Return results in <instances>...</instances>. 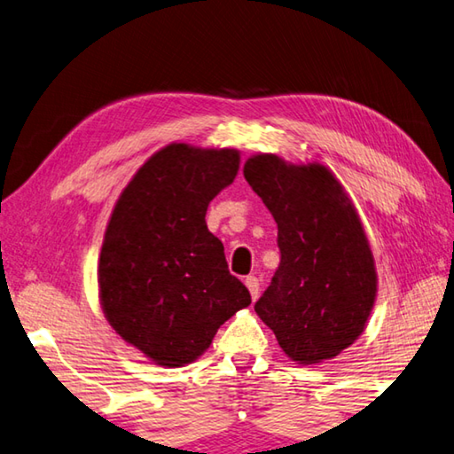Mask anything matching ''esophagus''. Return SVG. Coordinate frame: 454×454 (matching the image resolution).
I'll return each instance as SVG.
<instances>
[{"instance_id": "1", "label": "esophagus", "mask_w": 454, "mask_h": 454, "mask_svg": "<svg viewBox=\"0 0 454 454\" xmlns=\"http://www.w3.org/2000/svg\"><path fill=\"white\" fill-rule=\"evenodd\" d=\"M244 284H246V288L250 290V296H252V301H256L258 294H260V280L256 278V276H246Z\"/></svg>"}]
</instances>
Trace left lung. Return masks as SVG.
Listing matches in <instances>:
<instances>
[{
  "label": "left lung",
  "instance_id": "left-lung-1",
  "mask_svg": "<svg viewBox=\"0 0 454 454\" xmlns=\"http://www.w3.org/2000/svg\"><path fill=\"white\" fill-rule=\"evenodd\" d=\"M244 178L278 224L280 266L256 314L294 363L338 356L364 333L379 290L355 204L320 162L256 153L246 160Z\"/></svg>",
  "mask_w": 454,
  "mask_h": 454
}]
</instances>
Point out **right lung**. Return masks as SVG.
<instances>
[{
	"instance_id": "add662e5",
	"label": "right lung",
	"mask_w": 454,
	"mask_h": 454,
	"mask_svg": "<svg viewBox=\"0 0 454 454\" xmlns=\"http://www.w3.org/2000/svg\"><path fill=\"white\" fill-rule=\"evenodd\" d=\"M238 168L234 148L168 144L114 206L98 262L99 304L121 340L153 364L194 363L218 328L250 304L204 220Z\"/></svg>"
}]
</instances>
